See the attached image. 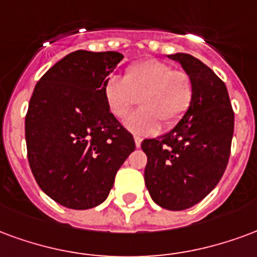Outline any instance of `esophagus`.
Instances as JSON below:
<instances>
[{"label":"esophagus","mask_w":257,"mask_h":257,"mask_svg":"<svg viewBox=\"0 0 257 257\" xmlns=\"http://www.w3.org/2000/svg\"><path fill=\"white\" fill-rule=\"evenodd\" d=\"M134 141H136V147L140 148L142 144V138L141 137H134Z\"/></svg>","instance_id":"34e87169"}]
</instances>
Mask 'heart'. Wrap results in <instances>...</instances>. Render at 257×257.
<instances>
[{"label": "heart", "mask_w": 257, "mask_h": 257, "mask_svg": "<svg viewBox=\"0 0 257 257\" xmlns=\"http://www.w3.org/2000/svg\"><path fill=\"white\" fill-rule=\"evenodd\" d=\"M104 98L112 115L121 119L140 98L142 108L124 121L127 130L138 136L155 134L160 120L174 126L192 105L194 86L190 75L159 59L137 61L127 67L124 78L110 75L105 80Z\"/></svg>", "instance_id": "obj_1"}]
</instances>
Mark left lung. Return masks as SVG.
<instances>
[{"mask_svg":"<svg viewBox=\"0 0 257 257\" xmlns=\"http://www.w3.org/2000/svg\"><path fill=\"white\" fill-rule=\"evenodd\" d=\"M182 65L194 86L192 105L164 136L144 140L145 185L152 200L170 211L200 203L227 167L234 133V112L222 79L186 53L168 56Z\"/></svg>","mask_w":257,"mask_h":257,"instance_id":"obj_1","label":"left lung"}]
</instances>
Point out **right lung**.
Returning a JSON list of instances; mask_svg holds the SVG:
<instances>
[{
	"label": "right lung",
	"mask_w": 257,
	"mask_h": 257,
	"mask_svg": "<svg viewBox=\"0 0 257 257\" xmlns=\"http://www.w3.org/2000/svg\"><path fill=\"white\" fill-rule=\"evenodd\" d=\"M117 52L76 50L46 71L26 115V142L35 181L71 209L97 207L136 142L110 113L104 83L120 63Z\"/></svg>",
	"instance_id": "add662e5"
}]
</instances>
